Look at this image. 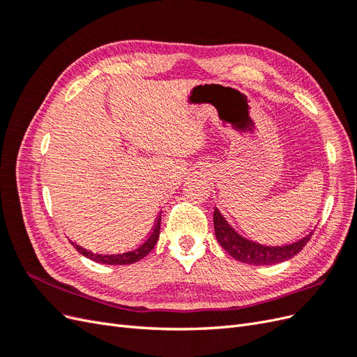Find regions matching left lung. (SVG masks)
<instances>
[{"mask_svg":"<svg viewBox=\"0 0 357 357\" xmlns=\"http://www.w3.org/2000/svg\"><path fill=\"white\" fill-rule=\"evenodd\" d=\"M213 219L215 238H218L219 244L234 259H236V261L248 265H274L284 262L287 259L294 257L296 253H299L302 248H304V245L310 241L312 235L311 232L305 235L304 238L286 245H262L247 240L238 232H235V229L231 228V225L225 220L220 211L215 207L213 213Z\"/></svg>","mask_w":357,"mask_h":357,"instance_id":"1","label":"left lung"}]
</instances>
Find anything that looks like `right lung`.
Here are the masks:
<instances>
[{"label":"right lung","instance_id":"obj_1","mask_svg":"<svg viewBox=\"0 0 357 357\" xmlns=\"http://www.w3.org/2000/svg\"><path fill=\"white\" fill-rule=\"evenodd\" d=\"M159 231H160V215L156 218L155 226L152 232L147 236V238L143 241V244H139L134 250H129L125 253H119V255H100V253H92L89 250H86V248L77 245V244H73L75 250L79 253H82L83 256H86L91 261H95L98 264H109V265H128V264H134L139 259H143L144 256H147L150 252L153 250V247L159 238Z\"/></svg>","mask_w":357,"mask_h":357}]
</instances>
